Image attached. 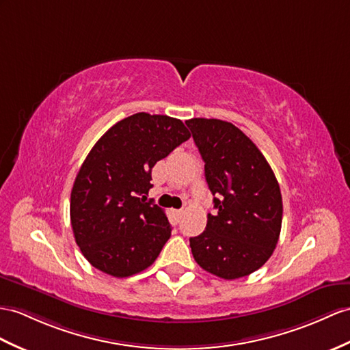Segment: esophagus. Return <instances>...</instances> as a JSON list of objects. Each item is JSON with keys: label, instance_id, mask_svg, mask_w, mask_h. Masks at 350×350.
<instances>
[{"label": "esophagus", "instance_id": "obj_1", "mask_svg": "<svg viewBox=\"0 0 350 350\" xmlns=\"http://www.w3.org/2000/svg\"><path fill=\"white\" fill-rule=\"evenodd\" d=\"M172 214H174L176 218H181L183 214H184V211H183V209H174Z\"/></svg>", "mask_w": 350, "mask_h": 350}]
</instances>
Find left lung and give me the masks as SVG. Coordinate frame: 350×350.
Masks as SVG:
<instances>
[{
	"label": "left lung",
	"mask_w": 350,
	"mask_h": 350,
	"mask_svg": "<svg viewBox=\"0 0 350 350\" xmlns=\"http://www.w3.org/2000/svg\"><path fill=\"white\" fill-rule=\"evenodd\" d=\"M193 139L214 194V215L190 237L199 266L227 280L258 270L273 254L282 227V196L257 146L241 129L218 118H191Z\"/></svg>",
	"instance_id": "1"
}]
</instances>
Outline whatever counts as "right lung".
I'll list each match as a JSON object with an SVG mask.
<instances>
[{
	"mask_svg": "<svg viewBox=\"0 0 350 350\" xmlns=\"http://www.w3.org/2000/svg\"><path fill=\"white\" fill-rule=\"evenodd\" d=\"M190 138L178 118L136 113L100 136L77 174L71 226L93 267L114 278L139 273L170 237L165 211L146 202L151 169Z\"/></svg>",
	"mask_w": 350,
	"mask_h": 350,
	"instance_id": "obj_1",
	"label": "right lung"
}]
</instances>
